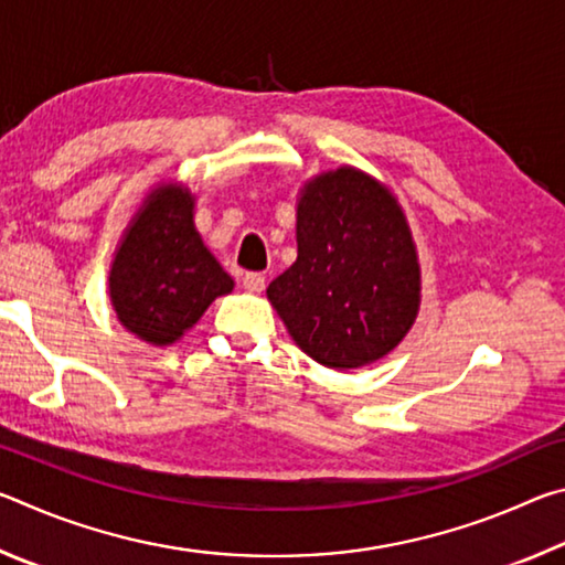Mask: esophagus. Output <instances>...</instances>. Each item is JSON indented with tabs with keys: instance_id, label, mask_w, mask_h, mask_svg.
Listing matches in <instances>:
<instances>
[{
	"instance_id": "1",
	"label": "esophagus",
	"mask_w": 565,
	"mask_h": 565,
	"mask_svg": "<svg viewBox=\"0 0 565 565\" xmlns=\"http://www.w3.org/2000/svg\"><path fill=\"white\" fill-rule=\"evenodd\" d=\"M242 284H244V289H246V291H252V294H262V291H264V286H266V279H264V274H256V271H252V274H244Z\"/></svg>"
}]
</instances>
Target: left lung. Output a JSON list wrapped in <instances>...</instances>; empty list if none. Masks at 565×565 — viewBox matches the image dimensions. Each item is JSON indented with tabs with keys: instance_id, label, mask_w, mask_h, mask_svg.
<instances>
[{
	"instance_id": "8db88e82",
	"label": "left lung",
	"mask_w": 565,
	"mask_h": 565,
	"mask_svg": "<svg viewBox=\"0 0 565 565\" xmlns=\"http://www.w3.org/2000/svg\"><path fill=\"white\" fill-rule=\"evenodd\" d=\"M296 246V262L266 289L296 347L347 371L404 341L420 303V266L404 209L381 181L353 167L306 181Z\"/></svg>"
}]
</instances>
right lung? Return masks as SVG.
I'll return each mask as SVG.
<instances>
[{
  "instance_id": "add662e5",
  "label": "right lung",
  "mask_w": 565,
  "mask_h": 565,
  "mask_svg": "<svg viewBox=\"0 0 565 565\" xmlns=\"http://www.w3.org/2000/svg\"><path fill=\"white\" fill-rule=\"evenodd\" d=\"M234 279L194 226V194L161 184L127 226L109 271V299L121 327L151 347H169L202 319Z\"/></svg>"
}]
</instances>
